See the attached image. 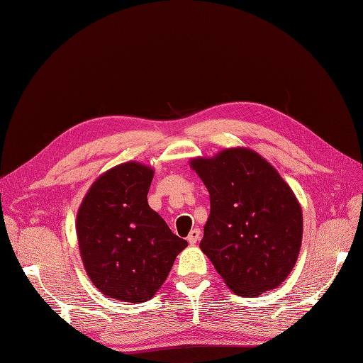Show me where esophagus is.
I'll use <instances>...</instances> for the list:
<instances>
[{"label": "esophagus", "instance_id": "esophagus-1", "mask_svg": "<svg viewBox=\"0 0 363 363\" xmlns=\"http://www.w3.org/2000/svg\"><path fill=\"white\" fill-rule=\"evenodd\" d=\"M199 239H200V230H199V229L191 230L190 235H189V238H186V240H189L190 245H194Z\"/></svg>", "mask_w": 363, "mask_h": 363}]
</instances>
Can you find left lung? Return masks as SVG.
I'll list each match as a JSON object with an SVG mask.
<instances>
[{"mask_svg": "<svg viewBox=\"0 0 363 363\" xmlns=\"http://www.w3.org/2000/svg\"><path fill=\"white\" fill-rule=\"evenodd\" d=\"M190 167L211 202L200 250L225 286L239 296H259L283 284L303 233L302 208L290 185L250 147L196 157Z\"/></svg>", "mask_w": 363, "mask_h": 363, "instance_id": "1", "label": "left lung"}]
</instances>
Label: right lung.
I'll list each match as a JSON object with an SVG mask.
<instances>
[{"instance_id": "right-lung-1", "label": "right lung", "mask_w": 363, "mask_h": 363, "mask_svg": "<svg viewBox=\"0 0 363 363\" xmlns=\"http://www.w3.org/2000/svg\"><path fill=\"white\" fill-rule=\"evenodd\" d=\"M154 169L127 161L92 182L76 217L84 267L104 296L140 303L154 298L189 245L147 205Z\"/></svg>"}]
</instances>
